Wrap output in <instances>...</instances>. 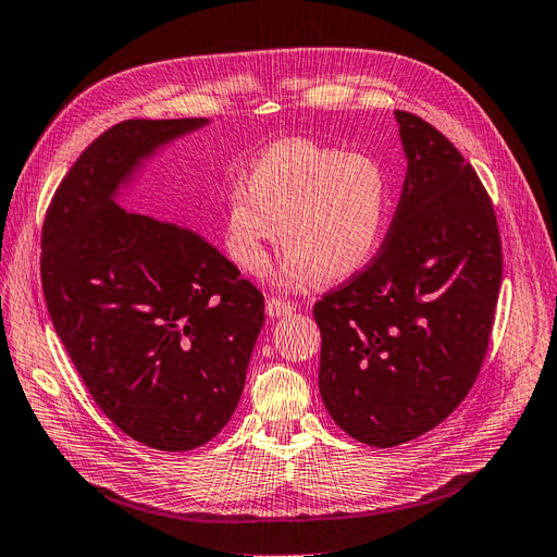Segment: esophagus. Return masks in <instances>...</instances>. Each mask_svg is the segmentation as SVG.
Segmentation results:
<instances>
[{
	"mask_svg": "<svg viewBox=\"0 0 557 557\" xmlns=\"http://www.w3.org/2000/svg\"><path fill=\"white\" fill-rule=\"evenodd\" d=\"M297 310V306L295 304H289V301H281V299H276V297H270L268 299V314L272 317H283V314H293Z\"/></svg>",
	"mask_w": 557,
	"mask_h": 557,
	"instance_id": "obj_1",
	"label": "esophagus"
}]
</instances>
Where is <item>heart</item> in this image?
<instances>
[{"label":"heart","instance_id":"heart-1","mask_svg":"<svg viewBox=\"0 0 557 557\" xmlns=\"http://www.w3.org/2000/svg\"><path fill=\"white\" fill-rule=\"evenodd\" d=\"M387 220L389 181L374 158L283 140L256 158L249 188H231L226 247L235 264L260 274L281 235L287 253L276 281L301 289L314 278L360 274L381 249Z\"/></svg>","mask_w":557,"mask_h":557}]
</instances>
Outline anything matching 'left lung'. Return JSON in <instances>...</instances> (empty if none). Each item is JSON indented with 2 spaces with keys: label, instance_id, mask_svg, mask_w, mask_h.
<instances>
[{
  "label": "left lung",
  "instance_id": "obj_1",
  "mask_svg": "<svg viewBox=\"0 0 557 557\" xmlns=\"http://www.w3.org/2000/svg\"><path fill=\"white\" fill-rule=\"evenodd\" d=\"M408 170L379 256L314 304L320 394L354 440L389 448L435 429L490 344L503 256L479 174L435 126L394 111Z\"/></svg>",
  "mask_w": 557,
  "mask_h": 557
}]
</instances>
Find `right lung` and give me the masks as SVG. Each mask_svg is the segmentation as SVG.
Here are the masks:
<instances>
[{
  "mask_svg": "<svg viewBox=\"0 0 557 557\" xmlns=\"http://www.w3.org/2000/svg\"><path fill=\"white\" fill-rule=\"evenodd\" d=\"M206 124H115L78 156L42 224L45 299L78 376L120 431L172 454L210 442L235 412L264 299L199 233L117 199Z\"/></svg>",
  "mask_w": 557,
  "mask_h": 557,
  "instance_id": "right-lung-1",
  "label": "right lung"
}]
</instances>
